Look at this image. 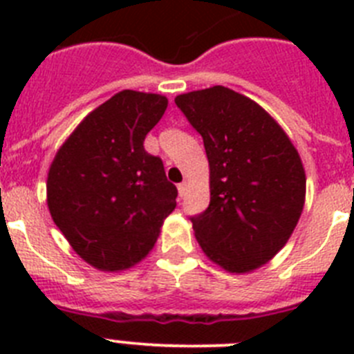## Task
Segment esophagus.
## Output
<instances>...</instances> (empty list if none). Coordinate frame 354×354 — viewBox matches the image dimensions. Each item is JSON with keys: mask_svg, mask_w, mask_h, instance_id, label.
<instances>
[{"mask_svg": "<svg viewBox=\"0 0 354 354\" xmlns=\"http://www.w3.org/2000/svg\"><path fill=\"white\" fill-rule=\"evenodd\" d=\"M177 189H179V196H180V198H183V196L186 195V189H187L186 183H180L179 186H177Z\"/></svg>", "mask_w": 354, "mask_h": 354, "instance_id": "esophagus-1", "label": "esophagus"}]
</instances>
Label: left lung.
<instances>
[{
  "label": "left lung",
  "instance_id": "1",
  "mask_svg": "<svg viewBox=\"0 0 354 354\" xmlns=\"http://www.w3.org/2000/svg\"><path fill=\"white\" fill-rule=\"evenodd\" d=\"M202 136L211 202L189 216L198 245L230 273H246L282 250L305 204V170L277 122L248 97L225 86L175 97Z\"/></svg>",
  "mask_w": 354,
  "mask_h": 354
}]
</instances>
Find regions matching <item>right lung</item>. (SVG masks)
I'll return each mask as SVG.
<instances>
[{
	"label": "right lung",
	"instance_id": "1",
	"mask_svg": "<svg viewBox=\"0 0 354 354\" xmlns=\"http://www.w3.org/2000/svg\"><path fill=\"white\" fill-rule=\"evenodd\" d=\"M167 106L158 93L118 92L81 122L49 168L53 221L97 270L120 271L142 261L175 209L177 187L161 158L143 147Z\"/></svg>",
	"mask_w": 354,
	"mask_h": 354
}]
</instances>
